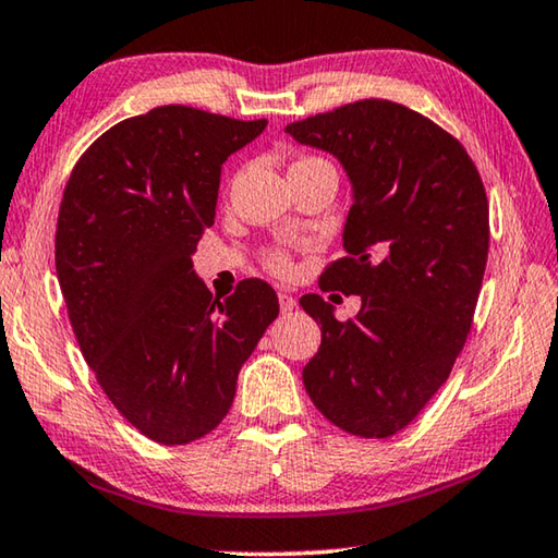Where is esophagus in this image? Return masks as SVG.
<instances>
[{
    "mask_svg": "<svg viewBox=\"0 0 558 558\" xmlns=\"http://www.w3.org/2000/svg\"><path fill=\"white\" fill-rule=\"evenodd\" d=\"M279 308L281 312H291V308H296V299L291 296V294H287V291H279Z\"/></svg>",
    "mask_w": 558,
    "mask_h": 558,
    "instance_id": "esophagus-1",
    "label": "esophagus"
}]
</instances>
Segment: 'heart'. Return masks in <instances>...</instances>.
I'll use <instances>...</instances> for the list:
<instances>
[{
  "instance_id": "b5f03b06",
  "label": "heart",
  "mask_w": 558,
  "mask_h": 558,
  "mask_svg": "<svg viewBox=\"0 0 558 558\" xmlns=\"http://www.w3.org/2000/svg\"><path fill=\"white\" fill-rule=\"evenodd\" d=\"M267 267L274 274H289L291 271V262H289V254L281 252V250H274L267 254Z\"/></svg>"
}]
</instances>
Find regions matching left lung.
I'll list each match as a JSON object with an SVG mask.
<instances>
[{"instance_id":"left-lung-1","label":"left lung","mask_w":558,"mask_h":558,"mask_svg":"<svg viewBox=\"0 0 558 558\" xmlns=\"http://www.w3.org/2000/svg\"><path fill=\"white\" fill-rule=\"evenodd\" d=\"M299 144L333 154L354 204L347 256L319 287L362 296L339 322L319 294L299 304L322 324L302 379L344 432L387 439L426 407L464 349L488 254V202L474 161L432 119L389 99H362L289 124Z\"/></svg>"}]
</instances>
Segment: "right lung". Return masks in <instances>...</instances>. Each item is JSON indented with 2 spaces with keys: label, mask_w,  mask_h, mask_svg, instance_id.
I'll return each mask as SVG.
<instances>
[{
  "label": "right lung",
  "mask_w": 558,
  "mask_h": 558,
  "mask_svg": "<svg viewBox=\"0 0 558 558\" xmlns=\"http://www.w3.org/2000/svg\"><path fill=\"white\" fill-rule=\"evenodd\" d=\"M264 126L157 107L101 134L64 186L54 262L74 337L119 414L165 447L221 424L279 314L267 281L244 279L221 302L192 269L221 165Z\"/></svg>",
  "instance_id": "add662e5"
}]
</instances>
